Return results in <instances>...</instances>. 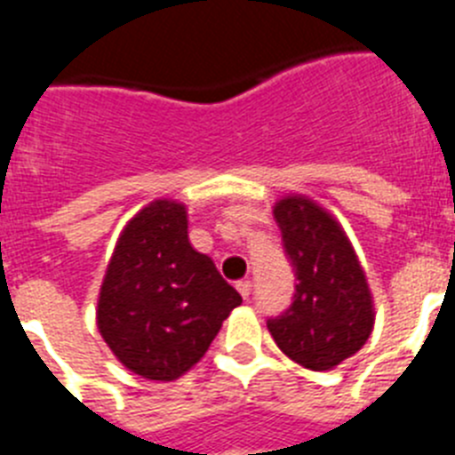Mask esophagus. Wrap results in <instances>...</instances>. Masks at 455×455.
<instances>
[{"label":"esophagus","instance_id":"1","mask_svg":"<svg viewBox=\"0 0 455 455\" xmlns=\"http://www.w3.org/2000/svg\"><path fill=\"white\" fill-rule=\"evenodd\" d=\"M236 289H239V293L243 296V299H248L252 291V283L251 280H239V283H236Z\"/></svg>","mask_w":455,"mask_h":455}]
</instances>
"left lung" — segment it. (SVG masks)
<instances>
[{
  "label": "left lung",
  "mask_w": 455,
  "mask_h": 455,
  "mask_svg": "<svg viewBox=\"0 0 455 455\" xmlns=\"http://www.w3.org/2000/svg\"><path fill=\"white\" fill-rule=\"evenodd\" d=\"M273 216L299 283L287 312L268 319V332L293 363L331 371L373 331L367 275L339 220L319 203L291 193L273 204Z\"/></svg>",
  "instance_id": "left-lung-1"
}]
</instances>
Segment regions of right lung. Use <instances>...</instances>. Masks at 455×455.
Segmentation results:
<instances>
[{
	"instance_id": "1",
	"label": "right lung",
	"mask_w": 455,
	"mask_h": 455,
	"mask_svg": "<svg viewBox=\"0 0 455 455\" xmlns=\"http://www.w3.org/2000/svg\"><path fill=\"white\" fill-rule=\"evenodd\" d=\"M239 305L212 257L191 246L187 204L152 200L127 220L108 259L98 331L123 367L168 383L200 363Z\"/></svg>"
}]
</instances>
